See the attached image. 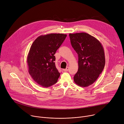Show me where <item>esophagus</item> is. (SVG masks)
Listing matches in <instances>:
<instances>
[{
    "label": "esophagus",
    "mask_w": 124,
    "mask_h": 124,
    "mask_svg": "<svg viewBox=\"0 0 124 124\" xmlns=\"http://www.w3.org/2000/svg\"><path fill=\"white\" fill-rule=\"evenodd\" d=\"M69 67H67L66 69H63V70L64 71H65V72H67V71H69Z\"/></svg>",
    "instance_id": "34e87169"
}]
</instances>
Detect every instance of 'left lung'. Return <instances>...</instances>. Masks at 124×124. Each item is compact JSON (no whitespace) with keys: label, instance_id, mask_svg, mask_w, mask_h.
<instances>
[{"label":"left lung","instance_id":"obj_1","mask_svg":"<svg viewBox=\"0 0 124 124\" xmlns=\"http://www.w3.org/2000/svg\"><path fill=\"white\" fill-rule=\"evenodd\" d=\"M71 43L78 55V71L74 82L82 87L92 85L102 73L105 64V54L101 42L85 32L70 33Z\"/></svg>","mask_w":124,"mask_h":124}]
</instances>
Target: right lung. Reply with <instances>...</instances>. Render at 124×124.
Wrapping results in <instances>:
<instances>
[{
  "mask_svg": "<svg viewBox=\"0 0 124 124\" xmlns=\"http://www.w3.org/2000/svg\"><path fill=\"white\" fill-rule=\"evenodd\" d=\"M67 37L63 33H49L38 37L27 56L28 71L37 84L47 87L57 82L60 75L55 66L54 54Z\"/></svg>",
  "mask_w": 124,
  "mask_h": 124,
  "instance_id": "obj_1",
  "label": "right lung"
}]
</instances>
